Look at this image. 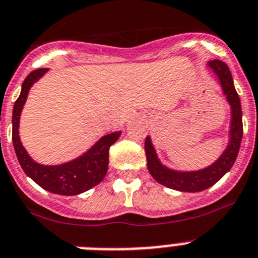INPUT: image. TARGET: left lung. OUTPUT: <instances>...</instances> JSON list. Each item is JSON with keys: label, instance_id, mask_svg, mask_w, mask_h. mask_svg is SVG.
I'll return each mask as SVG.
<instances>
[{"label": "left lung", "instance_id": "left-lung-1", "mask_svg": "<svg viewBox=\"0 0 258 258\" xmlns=\"http://www.w3.org/2000/svg\"><path fill=\"white\" fill-rule=\"evenodd\" d=\"M209 68L216 75L223 89V93L226 96L231 106V125H229V142L224 152L214 164L201 170H192V172H179L173 170L162 165L161 161L156 155L155 147L149 136L146 139V156L147 166L151 173V176L161 185L173 190L186 192H197L206 190L216 183L228 172L235 164L237 153H239L241 138H243V112L240 105L239 94L233 86V80L231 71L227 67L226 62L220 60L209 61Z\"/></svg>", "mask_w": 258, "mask_h": 258}]
</instances>
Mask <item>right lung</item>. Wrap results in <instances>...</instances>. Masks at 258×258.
<instances>
[{
    "label": "right lung",
    "mask_w": 258,
    "mask_h": 258,
    "mask_svg": "<svg viewBox=\"0 0 258 258\" xmlns=\"http://www.w3.org/2000/svg\"><path fill=\"white\" fill-rule=\"evenodd\" d=\"M48 69H36L30 73L22 84V90L13 109V144L15 155L23 172L44 190L60 196H77L98 185L107 173L109 149L119 139L120 131L102 136L82 156L61 165H42L34 161L26 152L19 139V118L34 82Z\"/></svg>",
    "instance_id": "obj_1"
}]
</instances>
